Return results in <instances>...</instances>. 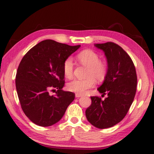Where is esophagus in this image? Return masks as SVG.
<instances>
[{"label":"esophagus","mask_w":154,"mask_h":154,"mask_svg":"<svg viewBox=\"0 0 154 154\" xmlns=\"http://www.w3.org/2000/svg\"><path fill=\"white\" fill-rule=\"evenodd\" d=\"M83 94H81V93H75V97H76L77 98L83 97Z\"/></svg>","instance_id":"obj_1"}]
</instances>
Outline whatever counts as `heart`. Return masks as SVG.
<instances>
[{
	"label": "heart",
	"mask_w": 154,
	"mask_h": 154,
	"mask_svg": "<svg viewBox=\"0 0 154 154\" xmlns=\"http://www.w3.org/2000/svg\"><path fill=\"white\" fill-rule=\"evenodd\" d=\"M77 58L81 64L89 67L87 72V77L85 79H75L67 85L69 91L84 93L87 89L91 88L95 85V79L101 81L104 79L107 72V66L106 63L99 61L100 58L97 53L90 49H86L80 52L77 55ZM74 63L71 57L66 59L63 65V73L65 76L70 79L73 75Z\"/></svg>",
	"instance_id": "obj_1"
}]
</instances>
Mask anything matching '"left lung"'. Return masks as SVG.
<instances>
[{
  "mask_svg": "<svg viewBox=\"0 0 154 154\" xmlns=\"http://www.w3.org/2000/svg\"><path fill=\"white\" fill-rule=\"evenodd\" d=\"M94 46L103 51L107 59L106 76L97 90L107 97L104 100L91 97L85 115L91 125L105 129L116 125L127 114L136 92L137 75L130 57L118 45L107 42Z\"/></svg>",
  "mask_w": 154,
  "mask_h": 154,
  "instance_id": "8db88e82",
  "label": "left lung"
}]
</instances>
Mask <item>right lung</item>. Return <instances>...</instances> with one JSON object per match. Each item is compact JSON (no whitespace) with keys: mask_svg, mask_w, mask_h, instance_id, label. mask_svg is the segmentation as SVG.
Masks as SVG:
<instances>
[{"mask_svg":"<svg viewBox=\"0 0 154 154\" xmlns=\"http://www.w3.org/2000/svg\"><path fill=\"white\" fill-rule=\"evenodd\" d=\"M81 45L69 46L51 39L40 42L21 60L16 75V88L23 112L42 127L55 124L75 99V93L64 91L65 60ZM57 90L51 96V90Z\"/></svg>","mask_w":154,"mask_h":154,"instance_id":"add662e5","label":"right lung"}]
</instances>
